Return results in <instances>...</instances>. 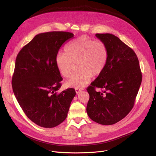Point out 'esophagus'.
I'll list each match as a JSON object with an SVG mask.
<instances>
[{
	"label": "esophagus",
	"mask_w": 156,
	"mask_h": 156,
	"mask_svg": "<svg viewBox=\"0 0 156 156\" xmlns=\"http://www.w3.org/2000/svg\"><path fill=\"white\" fill-rule=\"evenodd\" d=\"M83 90V88H75V91L76 94H78L81 91Z\"/></svg>",
	"instance_id": "34e87169"
}]
</instances>
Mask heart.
<instances>
[{
    "mask_svg": "<svg viewBox=\"0 0 156 156\" xmlns=\"http://www.w3.org/2000/svg\"><path fill=\"white\" fill-rule=\"evenodd\" d=\"M65 52L55 57V66L61 75L69 78L75 63L78 62L80 71L68 80V87L82 88L90 81L93 76H99L107 65L108 48L101 41L87 36H81L70 42L65 47Z\"/></svg>",
    "mask_w": 156,
    "mask_h": 156,
    "instance_id": "heart-1",
    "label": "heart"
}]
</instances>
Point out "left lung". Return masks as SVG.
Listing matches in <instances>:
<instances>
[{
  "instance_id": "obj_1",
  "label": "left lung",
  "mask_w": 156,
  "mask_h": 156,
  "mask_svg": "<svg viewBox=\"0 0 156 156\" xmlns=\"http://www.w3.org/2000/svg\"><path fill=\"white\" fill-rule=\"evenodd\" d=\"M107 45L109 57L106 67L87 88L90 98L88 116L103 125L115 124L132 109L142 83L138 57L127 45L115 35L97 34ZM96 87L102 91L97 92Z\"/></svg>"
}]
</instances>
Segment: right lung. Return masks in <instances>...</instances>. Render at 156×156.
I'll return each mask as SVG.
<instances>
[{
	"label": "right lung",
	"instance_id": "1",
	"mask_svg": "<svg viewBox=\"0 0 156 156\" xmlns=\"http://www.w3.org/2000/svg\"><path fill=\"white\" fill-rule=\"evenodd\" d=\"M74 35L51 31L37 35L16 57L12 78L14 94L27 116L37 125L54 128L67 117L74 88L57 94L62 78L55 66L61 45Z\"/></svg>",
	"mask_w": 156,
	"mask_h": 156
}]
</instances>
